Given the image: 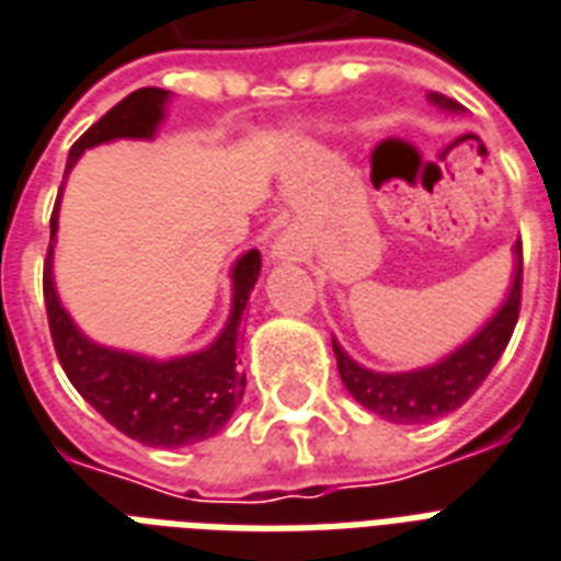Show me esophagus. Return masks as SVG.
I'll return each instance as SVG.
<instances>
[{
  "instance_id": "1",
  "label": "esophagus",
  "mask_w": 561,
  "mask_h": 561,
  "mask_svg": "<svg viewBox=\"0 0 561 561\" xmlns=\"http://www.w3.org/2000/svg\"><path fill=\"white\" fill-rule=\"evenodd\" d=\"M272 260H298V242L289 230H284V233L275 239V245H272Z\"/></svg>"
}]
</instances>
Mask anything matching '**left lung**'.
I'll return each instance as SVG.
<instances>
[{
    "instance_id": "left-lung-1",
    "label": "left lung",
    "mask_w": 561,
    "mask_h": 561,
    "mask_svg": "<svg viewBox=\"0 0 561 561\" xmlns=\"http://www.w3.org/2000/svg\"><path fill=\"white\" fill-rule=\"evenodd\" d=\"M428 103L444 112H453V115L461 112V105L444 94H428ZM512 256H515V268H512V286H508L503 305L496 307V313L470 340H465L435 364L408 369V373H376V369L357 364L355 357H348V352L334 336L331 345H334L336 369H340L345 390L355 396L366 411L399 425L432 423V420H440L465 405L485 381L488 373L494 369L517 325L520 275H524L520 242H515Z\"/></svg>"
}]
</instances>
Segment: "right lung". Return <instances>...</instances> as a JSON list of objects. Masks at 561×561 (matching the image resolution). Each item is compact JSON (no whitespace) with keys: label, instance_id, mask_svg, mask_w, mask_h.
<instances>
[{"label":"right lung","instance_id":"1","mask_svg":"<svg viewBox=\"0 0 561 561\" xmlns=\"http://www.w3.org/2000/svg\"><path fill=\"white\" fill-rule=\"evenodd\" d=\"M168 100H171V91H162V88L133 91L70 147L67 171L76 165L79 156L96 145H108L117 138H153L165 117ZM58 204H61V195H58ZM58 204L49 221L44 301L53 345L70 385L96 414H103L117 432H124L138 444L176 449V446L201 444L206 437L218 435L230 423L245 390V376L239 369L242 364L239 340L245 325L248 298L263 265L260 251L251 248L230 268L233 296H230V316L221 334L206 348L159 360V357L94 343L65 310L58 298L56 275H53Z\"/></svg>","mask_w":561,"mask_h":561}]
</instances>
